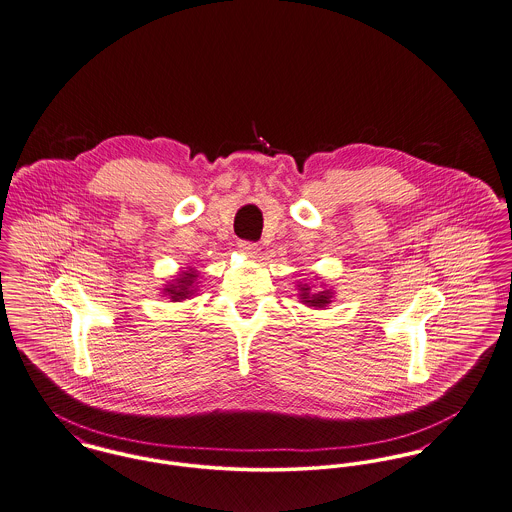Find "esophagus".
<instances>
[{"label": "esophagus", "mask_w": 512, "mask_h": 512, "mask_svg": "<svg viewBox=\"0 0 512 512\" xmlns=\"http://www.w3.org/2000/svg\"><path fill=\"white\" fill-rule=\"evenodd\" d=\"M237 247H239V251H241L243 255H247V257H257V255H259V247H257V243H251V241H239V243H237Z\"/></svg>", "instance_id": "34e87169"}]
</instances>
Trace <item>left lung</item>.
<instances>
[{"mask_svg":"<svg viewBox=\"0 0 512 512\" xmlns=\"http://www.w3.org/2000/svg\"><path fill=\"white\" fill-rule=\"evenodd\" d=\"M315 280H319V276H315ZM298 298L304 306L308 308H314V310H327V306L333 302V296H335V290L333 288H325V284L321 282L319 286H323L321 290L314 292L312 284H302L298 282Z\"/></svg>","mask_w":512,"mask_h":512,"instance_id":"8db88e82","label":"left lung"}]
</instances>
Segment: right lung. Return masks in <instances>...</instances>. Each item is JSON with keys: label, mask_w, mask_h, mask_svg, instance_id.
Listing matches in <instances>:
<instances>
[{"label": "right lung", "mask_w": 512, "mask_h": 512, "mask_svg": "<svg viewBox=\"0 0 512 512\" xmlns=\"http://www.w3.org/2000/svg\"><path fill=\"white\" fill-rule=\"evenodd\" d=\"M200 273L193 267L179 271L171 280H167L161 288V294L167 296L171 302H183L197 296Z\"/></svg>", "instance_id": "right-lung-1"}]
</instances>
